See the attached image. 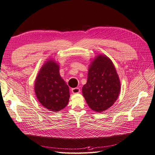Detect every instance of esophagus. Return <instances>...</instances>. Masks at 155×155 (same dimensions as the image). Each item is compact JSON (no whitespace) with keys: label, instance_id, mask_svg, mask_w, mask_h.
I'll return each instance as SVG.
<instances>
[{"label":"esophagus","instance_id":"esophagus-1","mask_svg":"<svg viewBox=\"0 0 155 155\" xmlns=\"http://www.w3.org/2000/svg\"><path fill=\"white\" fill-rule=\"evenodd\" d=\"M71 91H72V92L73 94H78V93H79V92H81V91H80V88H78V87L72 88Z\"/></svg>","mask_w":155,"mask_h":155}]
</instances>
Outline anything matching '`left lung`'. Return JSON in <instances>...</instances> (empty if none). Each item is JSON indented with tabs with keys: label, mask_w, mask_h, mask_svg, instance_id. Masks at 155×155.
Instances as JSON below:
<instances>
[{
	"label": "left lung",
	"mask_w": 155,
	"mask_h": 155,
	"mask_svg": "<svg viewBox=\"0 0 155 155\" xmlns=\"http://www.w3.org/2000/svg\"><path fill=\"white\" fill-rule=\"evenodd\" d=\"M91 61L82 93L88 107L95 112H101L109 109L118 99L121 83L109 58L99 54Z\"/></svg>",
	"instance_id": "left-lung-1"
}]
</instances>
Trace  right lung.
I'll return each mask as SVG.
<instances>
[{
	"instance_id": "right-lung-1",
	"label": "right lung",
	"mask_w": 155,
	"mask_h": 155,
	"mask_svg": "<svg viewBox=\"0 0 155 155\" xmlns=\"http://www.w3.org/2000/svg\"><path fill=\"white\" fill-rule=\"evenodd\" d=\"M34 89L40 104L50 111H59L68 104L69 87L61 77L59 65L54 59L44 63L37 74Z\"/></svg>"
}]
</instances>
